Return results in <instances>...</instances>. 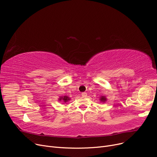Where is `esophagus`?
Wrapping results in <instances>:
<instances>
[{
  "mask_svg": "<svg viewBox=\"0 0 157 157\" xmlns=\"http://www.w3.org/2000/svg\"><path fill=\"white\" fill-rule=\"evenodd\" d=\"M81 95H82L83 98H85L87 96V94L86 92H83L82 94H81Z\"/></svg>",
  "mask_w": 157,
  "mask_h": 157,
  "instance_id": "esophagus-1",
  "label": "esophagus"
}]
</instances>
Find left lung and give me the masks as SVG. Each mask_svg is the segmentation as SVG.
Instances as JSON below:
<instances>
[{
    "label": "left lung",
    "instance_id": "8db88e82",
    "mask_svg": "<svg viewBox=\"0 0 157 157\" xmlns=\"http://www.w3.org/2000/svg\"><path fill=\"white\" fill-rule=\"evenodd\" d=\"M99 101L101 102H102V103H105V102L107 101V99L105 96H104V95H103V96H101L100 97V99H99Z\"/></svg>",
    "mask_w": 157,
    "mask_h": 157
}]
</instances>
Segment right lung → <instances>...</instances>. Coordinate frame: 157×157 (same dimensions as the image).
<instances>
[{
    "mask_svg": "<svg viewBox=\"0 0 157 157\" xmlns=\"http://www.w3.org/2000/svg\"><path fill=\"white\" fill-rule=\"evenodd\" d=\"M71 100V98L69 97H68V95H65V96H60L58 99L59 101H63L64 103H67L69 101Z\"/></svg>",
    "mask_w": 157,
    "mask_h": 157,
    "instance_id": "right-lung-1",
    "label": "right lung"
}]
</instances>
